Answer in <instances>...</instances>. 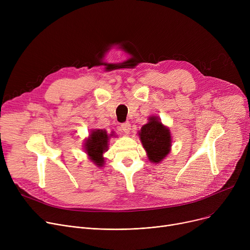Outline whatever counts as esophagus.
<instances>
[{
	"label": "esophagus",
	"instance_id": "esophagus-1",
	"mask_svg": "<svg viewBox=\"0 0 250 250\" xmlns=\"http://www.w3.org/2000/svg\"><path fill=\"white\" fill-rule=\"evenodd\" d=\"M122 129L124 130V132H125V134H128L129 130H130V124H129L128 122L123 124V125H122Z\"/></svg>",
	"mask_w": 250,
	"mask_h": 250
}]
</instances>
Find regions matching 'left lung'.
I'll return each instance as SVG.
<instances>
[{
	"mask_svg": "<svg viewBox=\"0 0 250 250\" xmlns=\"http://www.w3.org/2000/svg\"><path fill=\"white\" fill-rule=\"evenodd\" d=\"M138 136L151 163L159 164L171 152V133L158 116H149L148 123L141 127Z\"/></svg>",
	"mask_w": 250,
	"mask_h": 250,
	"instance_id": "obj_1",
	"label": "left lung"
}]
</instances>
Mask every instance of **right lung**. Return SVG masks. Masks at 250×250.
Instances as JSON below:
<instances>
[{"mask_svg": "<svg viewBox=\"0 0 250 250\" xmlns=\"http://www.w3.org/2000/svg\"><path fill=\"white\" fill-rule=\"evenodd\" d=\"M112 137H115L113 132L108 134L105 129L93 128L90 130L88 138L84 140V151L97 167L104 166L105 158L103 155L108 150L109 139Z\"/></svg>", "mask_w": 250, "mask_h": 250, "instance_id": "right-lung-1", "label": "right lung"}]
</instances>
